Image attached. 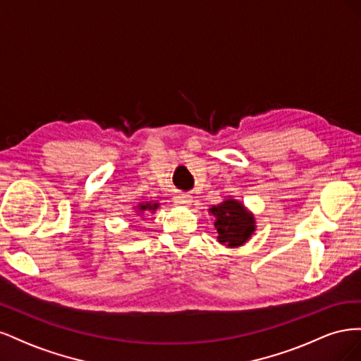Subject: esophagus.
<instances>
[{"instance_id": "1", "label": "esophagus", "mask_w": 361, "mask_h": 361, "mask_svg": "<svg viewBox=\"0 0 361 361\" xmlns=\"http://www.w3.org/2000/svg\"><path fill=\"white\" fill-rule=\"evenodd\" d=\"M176 203H178V204H190V203H191V197H190V195H185V194L178 195V197H176Z\"/></svg>"}]
</instances>
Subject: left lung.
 I'll list each match as a JSON object with an SVG mask.
<instances>
[{
  "instance_id": "obj_1",
  "label": "left lung",
  "mask_w": 361,
  "mask_h": 361,
  "mask_svg": "<svg viewBox=\"0 0 361 361\" xmlns=\"http://www.w3.org/2000/svg\"><path fill=\"white\" fill-rule=\"evenodd\" d=\"M209 212L215 216L214 226L218 233V243L231 248L245 244L256 231L253 214H250L245 206L235 199H227L212 206Z\"/></svg>"
}]
</instances>
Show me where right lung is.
Here are the masks:
<instances>
[{
    "label": "right lung",
    "mask_w": 361,
    "mask_h": 361,
    "mask_svg": "<svg viewBox=\"0 0 361 361\" xmlns=\"http://www.w3.org/2000/svg\"><path fill=\"white\" fill-rule=\"evenodd\" d=\"M159 207V203H154V202H146V203H140L137 206V209L140 214H143L145 211H149V212H155Z\"/></svg>",
    "instance_id": "1"
}]
</instances>
